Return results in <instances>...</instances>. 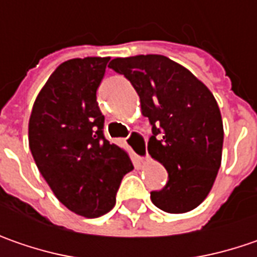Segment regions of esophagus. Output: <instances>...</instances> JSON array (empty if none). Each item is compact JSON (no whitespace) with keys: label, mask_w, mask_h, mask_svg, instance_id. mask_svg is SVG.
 Returning a JSON list of instances; mask_svg holds the SVG:
<instances>
[{"label":"esophagus","mask_w":257,"mask_h":257,"mask_svg":"<svg viewBox=\"0 0 257 257\" xmlns=\"http://www.w3.org/2000/svg\"><path fill=\"white\" fill-rule=\"evenodd\" d=\"M126 145L131 151L140 158L141 161H145L148 158V151H147V140L141 135L138 131H132L126 138Z\"/></svg>","instance_id":"obj_1"}]
</instances>
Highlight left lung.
I'll return each mask as SVG.
<instances>
[{
  "label": "left lung",
  "instance_id": "1",
  "mask_svg": "<svg viewBox=\"0 0 257 257\" xmlns=\"http://www.w3.org/2000/svg\"><path fill=\"white\" fill-rule=\"evenodd\" d=\"M140 96L150 119L151 157L168 173V181L151 200L167 213H187L206 198L221 164L223 120L206 84L190 70L160 54L117 57L110 64Z\"/></svg>",
  "mask_w": 257,
  "mask_h": 257
}]
</instances>
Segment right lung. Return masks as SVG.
I'll return each mask as SVG.
<instances>
[{
	"label": "right lung",
	"mask_w": 257,
	"mask_h": 257,
	"mask_svg": "<svg viewBox=\"0 0 257 257\" xmlns=\"http://www.w3.org/2000/svg\"><path fill=\"white\" fill-rule=\"evenodd\" d=\"M109 57L62 63L40 90L28 122V145L41 175L73 213L100 217L116 203L128 154L103 135L96 102Z\"/></svg>",
	"instance_id": "obj_1"
}]
</instances>
